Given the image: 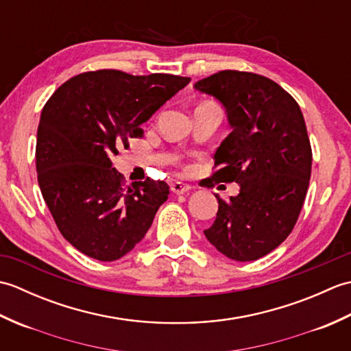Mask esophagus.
I'll use <instances>...</instances> for the list:
<instances>
[{
    "label": "esophagus",
    "instance_id": "1",
    "mask_svg": "<svg viewBox=\"0 0 351 351\" xmlns=\"http://www.w3.org/2000/svg\"><path fill=\"white\" fill-rule=\"evenodd\" d=\"M170 190L171 193H175V195H185V193L190 191V185L176 181L170 185Z\"/></svg>",
    "mask_w": 351,
    "mask_h": 351
}]
</instances>
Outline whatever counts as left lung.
Wrapping results in <instances>:
<instances>
[{"label": "left lung", "instance_id": "obj_1", "mask_svg": "<svg viewBox=\"0 0 351 351\" xmlns=\"http://www.w3.org/2000/svg\"><path fill=\"white\" fill-rule=\"evenodd\" d=\"M195 88L221 102L232 128L205 185L240 184L229 202L217 196V217L204 232L230 259H259L285 241L308 193L312 149L302 110L278 83L252 72L220 71Z\"/></svg>", "mask_w": 351, "mask_h": 351}]
</instances>
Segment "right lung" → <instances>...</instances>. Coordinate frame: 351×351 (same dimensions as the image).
I'll return each instance as SVG.
<instances>
[{"instance_id":"add662e5","label":"right lung","mask_w":351,"mask_h":351,"mask_svg":"<svg viewBox=\"0 0 351 351\" xmlns=\"http://www.w3.org/2000/svg\"><path fill=\"white\" fill-rule=\"evenodd\" d=\"M189 83L170 73L90 71L66 81L45 104L37 181L58 230L81 253L116 261L151 228L169 185L151 178L125 185L111 156L143 137L140 125Z\"/></svg>"}]
</instances>
